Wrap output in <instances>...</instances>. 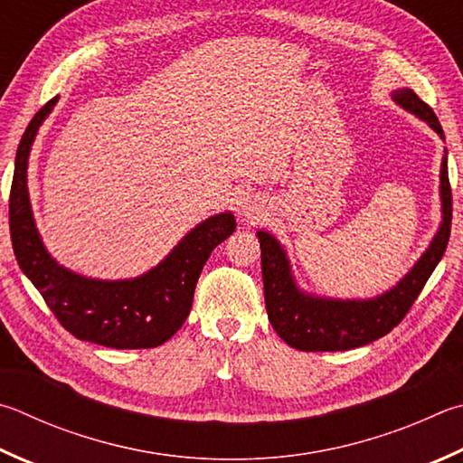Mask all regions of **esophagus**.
Wrapping results in <instances>:
<instances>
[{"label": "esophagus", "instance_id": "34e87169", "mask_svg": "<svg viewBox=\"0 0 463 463\" xmlns=\"http://www.w3.org/2000/svg\"><path fill=\"white\" fill-rule=\"evenodd\" d=\"M253 214H255V213H253V210H250V208H247V218H255Z\"/></svg>", "mask_w": 463, "mask_h": 463}]
</instances>
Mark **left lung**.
<instances>
[{
	"mask_svg": "<svg viewBox=\"0 0 463 463\" xmlns=\"http://www.w3.org/2000/svg\"><path fill=\"white\" fill-rule=\"evenodd\" d=\"M392 99L407 111L427 121L443 137L441 123L433 109L415 95V90L401 89ZM441 206L443 222L430 249L417 260V265L402 277L399 285L374 299L340 301L322 299L301 293L296 288L289 260L271 234L259 231L260 271H263L265 307L275 332L291 348L304 352H335L364 346L384 334H389L409 314L419 293L425 288L433 269L439 263L451 232V186L448 175V157L441 164Z\"/></svg>",
	"mask_w": 463,
	"mask_h": 463,
	"instance_id": "8db88e82",
	"label": "left lung"
}]
</instances>
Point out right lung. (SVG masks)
<instances>
[{
  "label": "right lung",
  "mask_w": 463,
  "mask_h": 463,
  "mask_svg": "<svg viewBox=\"0 0 463 463\" xmlns=\"http://www.w3.org/2000/svg\"><path fill=\"white\" fill-rule=\"evenodd\" d=\"M58 97L32 117L15 154L10 190V234L15 260L64 330L107 348H156L180 330L192 309L203 267L214 247L237 229L231 213L198 224L149 273L128 281L87 279L46 253L33 224L28 198L32 141Z\"/></svg>",
  "instance_id": "add662e5"
}]
</instances>
